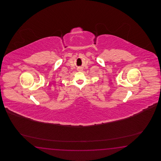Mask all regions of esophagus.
Wrapping results in <instances>:
<instances>
[{"mask_svg": "<svg viewBox=\"0 0 161 161\" xmlns=\"http://www.w3.org/2000/svg\"><path fill=\"white\" fill-rule=\"evenodd\" d=\"M80 70H81V69H78V71H80Z\"/></svg>", "mask_w": 161, "mask_h": 161, "instance_id": "esophagus-1", "label": "esophagus"}]
</instances>
